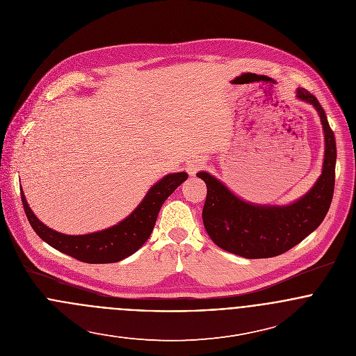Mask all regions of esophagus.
Segmentation results:
<instances>
[{
	"label": "esophagus",
	"mask_w": 356,
	"mask_h": 356,
	"mask_svg": "<svg viewBox=\"0 0 356 356\" xmlns=\"http://www.w3.org/2000/svg\"><path fill=\"white\" fill-rule=\"evenodd\" d=\"M202 165H203V163H202L200 160L193 159V160L188 161V164H186V171L189 172V175H195V174L202 168Z\"/></svg>",
	"instance_id": "obj_1"
}]
</instances>
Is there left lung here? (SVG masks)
<instances>
[{
    "label": "left lung",
    "instance_id": "1",
    "mask_svg": "<svg viewBox=\"0 0 356 356\" xmlns=\"http://www.w3.org/2000/svg\"><path fill=\"white\" fill-rule=\"evenodd\" d=\"M296 97L311 104L325 134L322 174L303 197L288 205H259L237 197L211 174L197 177L207 185L203 208L204 227L211 240L222 250L247 259H264L284 254L302 243L325 219L333 199L336 140L322 105L305 89Z\"/></svg>",
    "mask_w": 356,
    "mask_h": 356
}]
</instances>
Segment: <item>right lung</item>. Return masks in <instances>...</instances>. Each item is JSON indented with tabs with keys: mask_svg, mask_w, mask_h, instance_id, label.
<instances>
[{
	"mask_svg": "<svg viewBox=\"0 0 356 356\" xmlns=\"http://www.w3.org/2000/svg\"><path fill=\"white\" fill-rule=\"evenodd\" d=\"M186 179L188 174L184 171L163 177L126 219L102 232L83 236H68L51 230L31 211L23 191H20V196L31 227L54 250L85 263H115L137 252L145 244L152 233L161 205Z\"/></svg>",
	"mask_w": 356,
	"mask_h": 356,
	"instance_id": "1",
	"label": "right lung"
}]
</instances>
